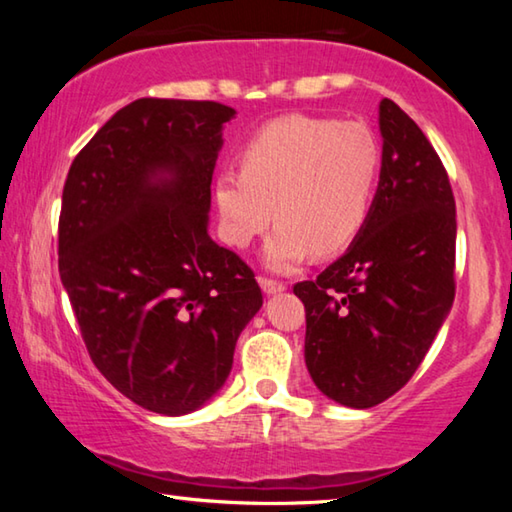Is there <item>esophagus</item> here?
Wrapping results in <instances>:
<instances>
[{
	"label": "esophagus",
	"mask_w": 512,
	"mask_h": 512,
	"mask_svg": "<svg viewBox=\"0 0 512 512\" xmlns=\"http://www.w3.org/2000/svg\"><path fill=\"white\" fill-rule=\"evenodd\" d=\"M259 284H262V291L266 293V296H273V293H282L284 289H287V287H284V282L271 280V277H262Z\"/></svg>",
	"instance_id": "esophagus-1"
}]
</instances>
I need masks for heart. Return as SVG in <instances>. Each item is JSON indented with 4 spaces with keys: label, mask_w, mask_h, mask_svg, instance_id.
Returning a JSON list of instances; mask_svg holds the SVG:
<instances>
[{
    "label": "heart",
    "mask_w": 512,
    "mask_h": 512,
    "mask_svg": "<svg viewBox=\"0 0 512 512\" xmlns=\"http://www.w3.org/2000/svg\"><path fill=\"white\" fill-rule=\"evenodd\" d=\"M379 167V142L361 121L273 119L244 146L241 171L216 178L221 235L244 250L275 219L264 259L280 273L309 253H339L368 219Z\"/></svg>",
    "instance_id": "1"
}]
</instances>
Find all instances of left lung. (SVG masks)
Listing matches in <instances>:
<instances>
[{
	"label": "left lung",
	"mask_w": 512,
	"mask_h": 512,
	"mask_svg": "<svg viewBox=\"0 0 512 512\" xmlns=\"http://www.w3.org/2000/svg\"><path fill=\"white\" fill-rule=\"evenodd\" d=\"M377 194L348 253L293 293L307 314L305 363L318 391L370 409L413 377L452 309L456 203L418 124L384 99Z\"/></svg>",
	"instance_id": "8db88e82"
}]
</instances>
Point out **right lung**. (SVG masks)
Returning <instances> with one entry per match:
<instances>
[{
	"label": "right lung",
	"instance_id": "add662e5",
	"mask_svg": "<svg viewBox=\"0 0 512 512\" xmlns=\"http://www.w3.org/2000/svg\"><path fill=\"white\" fill-rule=\"evenodd\" d=\"M216 101L137 99L69 167L58 271L99 372L162 415L221 391L262 307L250 266L207 232L223 124Z\"/></svg>",
	"mask_w": 512,
	"mask_h": 512
}]
</instances>
